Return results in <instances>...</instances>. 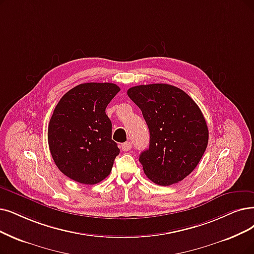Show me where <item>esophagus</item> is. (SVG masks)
<instances>
[{
    "label": "esophagus",
    "mask_w": 254,
    "mask_h": 254,
    "mask_svg": "<svg viewBox=\"0 0 254 254\" xmlns=\"http://www.w3.org/2000/svg\"><path fill=\"white\" fill-rule=\"evenodd\" d=\"M121 148H122V150H123V151L127 152V151H129L131 148H132V143H130V141H126V143L122 144Z\"/></svg>",
    "instance_id": "1"
}]
</instances>
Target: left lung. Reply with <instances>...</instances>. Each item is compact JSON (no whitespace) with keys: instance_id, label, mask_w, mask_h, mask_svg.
Segmentation results:
<instances>
[{"instance_id":"obj_1","label":"left lung","mask_w":254,"mask_h":254,"mask_svg":"<svg viewBox=\"0 0 254 254\" xmlns=\"http://www.w3.org/2000/svg\"><path fill=\"white\" fill-rule=\"evenodd\" d=\"M127 95L141 110L150 131L149 149L139 155L147 177L159 186L185 179L208 143V128L199 106L182 89L164 83L130 87Z\"/></svg>"}]
</instances>
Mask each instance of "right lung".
Listing matches in <instances>:
<instances>
[{
  "mask_svg": "<svg viewBox=\"0 0 254 254\" xmlns=\"http://www.w3.org/2000/svg\"><path fill=\"white\" fill-rule=\"evenodd\" d=\"M120 92L114 83H82L56 105L48 127V143L57 168L74 181L96 185L113 169L120 149L111 139L105 109Z\"/></svg>",
  "mask_w": 254,
  "mask_h": 254,
  "instance_id": "1",
  "label": "right lung"
}]
</instances>
